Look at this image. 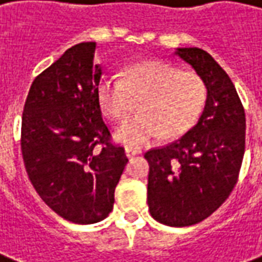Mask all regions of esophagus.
I'll return each mask as SVG.
<instances>
[{
	"label": "esophagus",
	"mask_w": 262,
	"mask_h": 262,
	"mask_svg": "<svg viewBox=\"0 0 262 262\" xmlns=\"http://www.w3.org/2000/svg\"><path fill=\"white\" fill-rule=\"evenodd\" d=\"M141 151L139 150V148H132V147H125V154H126V157H129V158H130V157H135V156H137V154H140Z\"/></svg>",
	"instance_id": "esophagus-1"
}]
</instances>
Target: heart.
Segmentation results:
<instances>
[{
    "label": "heart",
    "mask_w": 262,
    "mask_h": 262,
    "mask_svg": "<svg viewBox=\"0 0 262 262\" xmlns=\"http://www.w3.org/2000/svg\"><path fill=\"white\" fill-rule=\"evenodd\" d=\"M207 98L204 80L195 72L180 71L164 61L140 62L123 77L106 75L97 84L102 114L123 121L140 104V114L115 130L118 140L130 147L144 146L162 135L183 136L200 118Z\"/></svg>",
    "instance_id": "b5f03b06"
}]
</instances>
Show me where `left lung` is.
Instances as JSON below:
<instances>
[{"label":"left lung","instance_id":"8db88e82","mask_svg":"<svg viewBox=\"0 0 262 262\" xmlns=\"http://www.w3.org/2000/svg\"><path fill=\"white\" fill-rule=\"evenodd\" d=\"M175 54L204 80V111L185 136L144 158L151 216L180 228L208 218L233 190L245 156L246 115L233 83L208 52L191 47Z\"/></svg>","mask_w":262,"mask_h":262}]
</instances>
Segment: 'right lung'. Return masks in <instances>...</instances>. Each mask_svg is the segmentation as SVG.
I'll list each match as a JSON object with an SVG mask.
<instances>
[{
  "label": "right lung",
  "mask_w": 262,
  "mask_h": 262,
  "mask_svg": "<svg viewBox=\"0 0 262 262\" xmlns=\"http://www.w3.org/2000/svg\"><path fill=\"white\" fill-rule=\"evenodd\" d=\"M94 51L96 42L76 44L34 79L20 137L25 168L41 200L63 220L83 225L111 212L127 162L102 121Z\"/></svg>",
  "instance_id": "obj_1"
}]
</instances>
